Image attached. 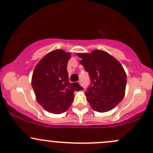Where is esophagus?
<instances>
[{
    "label": "esophagus",
    "mask_w": 153,
    "mask_h": 153,
    "mask_svg": "<svg viewBox=\"0 0 153 153\" xmlns=\"http://www.w3.org/2000/svg\"><path fill=\"white\" fill-rule=\"evenodd\" d=\"M78 83H80V85H81V86H83V81H82L81 80H80V81H78Z\"/></svg>",
    "instance_id": "34e87169"
}]
</instances>
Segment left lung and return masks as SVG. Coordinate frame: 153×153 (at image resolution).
<instances>
[{"instance_id":"8db88e82","label":"left lung","mask_w":153,"mask_h":153,"mask_svg":"<svg viewBox=\"0 0 153 153\" xmlns=\"http://www.w3.org/2000/svg\"><path fill=\"white\" fill-rule=\"evenodd\" d=\"M77 55L89 75L90 84L85 94L91 107L101 113L111 110L125 95L127 77L121 64L100 50Z\"/></svg>"}]
</instances>
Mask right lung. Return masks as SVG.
<instances>
[{
	"label": "right lung",
	"mask_w": 153,
	"mask_h": 153,
	"mask_svg": "<svg viewBox=\"0 0 153 153\" xmlns=\"http://www.w3.org/2000/svg\"><path fill=\"white\" fill-rule=\"evenodd\" d=\"M71 53L62 50L49 53L36 64L31 85L36 100L50 113L67 111L74 99V91L83 89L78 83L69 82L67 67Z\"/></svg>",
	"instance_id": "add662e5"
}]
</instances>
